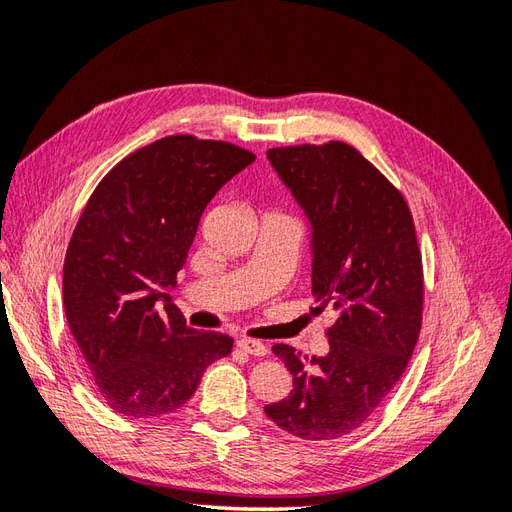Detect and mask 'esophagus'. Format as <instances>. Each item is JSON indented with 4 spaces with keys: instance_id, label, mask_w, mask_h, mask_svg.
Wrapping results in <instances>:
<instances>
[{
    "instance_id": "obj_1",
    "label": "esophagus",
    "mask_w": 512,
    "mask_h": 512,
    "mask_svg": "<svg viewBox=\"0 0 512 512\" xmlns=\"http://www.w3.org/2000/svg\"><path fill=\"white\" fill-rule=\"evenodd\" d=\"M237 346L245 352V354H252V356H265L269 350L267 346L258 342V339H252V337H241L237 339Z\"/></svg>"
}]
</instances>
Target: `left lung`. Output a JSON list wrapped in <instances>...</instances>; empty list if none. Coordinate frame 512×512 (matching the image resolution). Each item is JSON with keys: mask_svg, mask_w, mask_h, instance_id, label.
I'll return each instance as SVG.
<instances>
[{"mask_svg": "<svg viewBox=\"0 0 512 512\" xmlns=\"http://www.w3.org/2000/svg\"><path fill=\"white\" fill-rule=\"evenodd\" d=\"M267 158L312 228L314 314L335 312L329 352L273 346L290 395L265 406L301 440L361 427L404 374L423 316V262L412 213L380 170L346 143L269 149Z\"/></svg>", "mask_w": 512, "mask_h": 512, "instance_id": "8db88e82", "label": "left lung"}]
</instances>
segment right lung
<instances>
[{"label":"right lung","instance_id":"right-lung-1","mask_svg":"<svg viewBox=\"0 0 512 512\" xmlns=\"http://www.w3.org/2000/svg\"><path fill=\"white\" fill-rule=\"evenodd\" d=\"M254 153L179 134L121 160L91 194L64 262V307L108 408L156 418L181 408L232 337L196 331L170 297L200 215Z\"/></svg>","mask_w":512,"mask_h":512}]
</instances>
